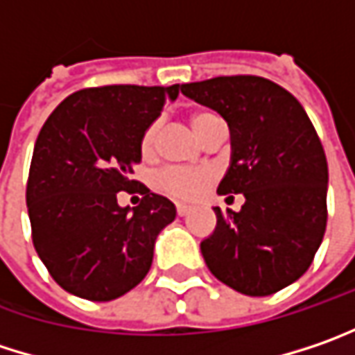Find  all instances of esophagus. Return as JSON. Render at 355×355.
Wrapping results in <instances>:
<instances>
[{
    "label": "esophagus",
    "mask_w": 355,
    "mask_h": 355,
    "mask_svg": "<svg viewBox=\"0 0 355 355\" xmlns=\"http://www.w3.org/2000/svg\"><path fill=\"white\" fill-rule=\"evenodd\" d=\"M177 213L180 217L189 215L191 213V205H184V202H177Z\"/></svg>",
    "instance_id": "esophagus-1"
}]
</instances>
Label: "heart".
Segmentation results:
<instances>
[{"label":"heart","mask_w":355,"mask_h":355,"mask_svg":"<svg viewBox=\"0 0 355 355\" xmlns=\"http://www.w3.org/2000/svg\"><path fill=\"white\" fill-rule=\"evenodd\" d=\"M215 118L217 116L209 112H198L191 118V124L200 136L205 132L207 124ZM158 130H160V122H153L144 128L140 136V155L144 158H153L157 155ZM215 177L217 173L211 166H166L157 173L155 187L160 193L173 198H195L215 180Z\"/></svg>","instance_id":"1"}]
</instances>
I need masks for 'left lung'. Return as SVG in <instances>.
Instances as JSON below:
<instances>
[{"label":"left lung","instance_id":"1","mask_svg":"<svg viewBox=\"0 0 355 355\" xmlns=\"http://www.w3.org/2000/svg\"><path fill=\"white\" fill-rule=\"evenodd\" d=\"M180 92L229 124L233 157L219 195L243 193L239 213L215 207L200 243L209 271L235 291L263 297L309 269L327 225V160L297 98L261 76H219Z\"/></svg>","mask_w":355,"mask_h":355}]
</instances>
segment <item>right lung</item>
<instances>
[{"mask_svg":"<svg viewBox=\"0 0 355 355\" xmlns=\"http://www.w3.org/2000/svg\"><path fill=\"white\" fill-rule=\"evenodd\" d=\"M177 96L178 84L84 88L42 126L26 202L33 247L68 293L110 302L146 277L157 235L177 209L148 189L132 211L116 195L132 189L140 136Z\"/></svg>","mask_w":355,"mask_h":355,"instance_id":"right-lung-1","label":"right lung"}]
</instances>
